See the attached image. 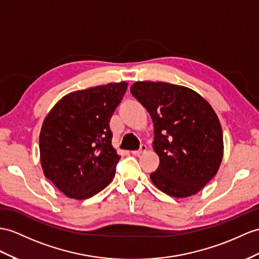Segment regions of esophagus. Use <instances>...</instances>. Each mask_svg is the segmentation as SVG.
Segmentation results:
<instances>
[{"label": "esophagus", "mask_w": 259, "mask_h": 259, "mask_svg": "<svg viewBox=\"0 0 259 259\" xmlns=\"http://www.w3.org/2000/svg\"><path fill=\"white\" fill-rule=\"evenodd\" d=\"M146 149H147V146H146V145H145V144H142V145H141V147H140V149L133 150V151H132V154L135 155V156H138V155H141L142 153H144V151H146Z\"/></svg>", "instance_id": "1"}]
</instances>
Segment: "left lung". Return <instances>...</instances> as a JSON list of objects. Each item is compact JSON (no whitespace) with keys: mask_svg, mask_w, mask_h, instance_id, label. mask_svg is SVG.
<instances>
[{"mask_svg":"<svg viewBox=\"0 0 259 259\" xmlns=\"http://www.w3.org/2000/svg\"><path fill=\"white\" fill-rule=\"evenodd\" d=\"M131 93L154 123L159 166L150 174L153 184L175 198L199 192L223 157L222 127L212 106L189 88L166 82H135Z\"/></svg>","mask_w":259,"mask_h":259,"instance_id":"8db88e82","label":"left lung"}]
</instances>
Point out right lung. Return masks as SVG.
<instances>
[{"instance_id": "add662e5", "label": "right lung", "mask_w": 259, "mask_h": 259, "mask_svg": "<svg viewBox=\"0 0 259 259\" xmlns=\"http://www.w3.org/2000/svg\"><path fill=\"white\" fill-rule=\"evenodd\" d=\"M126 89V82H118L71 92L44 121L41 167L67 197L91 198L114 178L121 157L112 146L110 121Z\"/></svg>"}]
</instances>
